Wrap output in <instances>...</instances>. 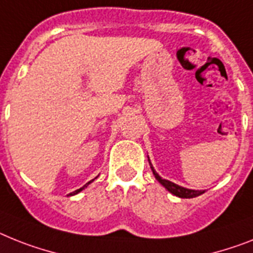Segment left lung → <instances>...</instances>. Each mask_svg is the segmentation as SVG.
<instances>
[{"label":"left lung","mask_w":253,"mask_h":253,"mask_svg":"<svg viewBox=\"0 0 253 253\" xmlns=\"http://www.w3.org/2000/svg\"><path fill=\"white\" fill-rule=\"evenodd\" d=\"M149 163L150 166H151V170L152 173H154V176H155V178L159 181L160 183H162L163 186L166 187L167 190H168L169 193L173 194V195H176V197L178 198H195V197H199V195H202V194L204 193V190H193V189H186V187H182L179 186V185H177V183L172 182V181H168V179H164L162 178V177L156 173V170L154 169V167H152L151 162H150L149 159Z\"/></svg>","instance_id":"1"}]
</instances>
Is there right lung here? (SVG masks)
<instances>
[{
  "mask_svg": "<svg viewBox=\"0 0 253 253\" xmlns=\"http://www.w3.org/2000/svg\"><path fill=\"white\" fill-rule=\"evenodd\" d=\"M97 177H98V176H97ZM97 177H95V178H97ZM95 178H94V179H95ZM94 179H91V181H89V182H87V183H85L84 186H83V187H80V189H77V190H75L74 193H70V195H76V194H79V193H80V191H83V190H84V189H85V187H87V185H90V183H91V182H93Z\"/></svg>",
  "mask_w": 253,
  "mask_h": 253,
  "instance_id": "add662e5",
  "label": "right lung"
}]
</instances>
